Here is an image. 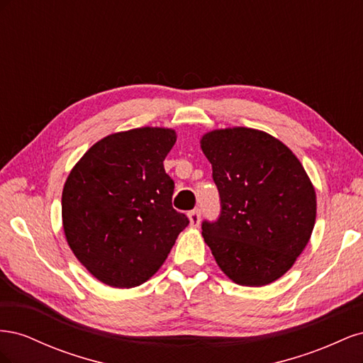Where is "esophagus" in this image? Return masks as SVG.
<instances>
[{
	"mask_svg": "<svg viewBox=\"0 0 363 363\" xmlns=\"http://www.w3.org/2000/svg\"><path fill=\"white\" fill-rule=\"evenodd\" d=\"M188 218H189V224H191L192 227H199L200 219H201V213H200L199 208H195V211H191V212L188 213Z\"/></svg>",
	"mask_w": 363,
	"mask_h": 363,
	"instance_id": "esophagus-1",
	"label": "esophagus"
}]
</instances>
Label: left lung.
<instances>
[{
	"mask_svg": "<svg viewBox=\"0 0 363 363\" xmlns=\"http://www.w3.org/2000/svg\"><path fill=\"white\" fill-rule=\"evenodd\" d=\"M221 200L203 221L204 242L225 276L265 286L289 271L309 242L316 194L294 152L265 131L233 127L201 138Z\"/></svg>",
	"mask_w": 363,
	"mask_h": 363,
	"instance_id": "obj_1",
	"label": "left lung"
}]
</instances>
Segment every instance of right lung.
Here are the masks:
<instances>
[{"instance_id": "1", "label": "right lung", "mask_w": 363, "mask_h": 363, "mask_svg": "<svg viewBox=\"0 0 363 363\" xmlns=\"http://www.w3.org/2000/svg\"><path fill=\"white\" fill-rule=\"evenodd\" d=\"M177 135L140 127L98 140L62 192L68 245L95 279L135 288L155 276L189 219L172 208L174 182L163 160Z\"/></svg>"}]
</instances>
